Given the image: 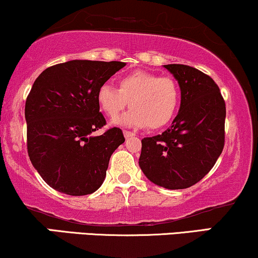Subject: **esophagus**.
I'll return each mask as SVG.
<instances>
[{
    "mask_svg": "<svg viewBox=\"0 0 258 258\" xmlns=\"http://www.w3.org/2000/svg\"><path fill=\"white\" fill-rule=\"evenodd\" d=\"M123 134H124V138H125V139H129V138H132V136H134V135H135L134 133H133V132H129V130H124Z\"/></svg>",
    "mask_w": 258,
    "mask_h": 258,
    "instance_id": "34e87169",
    "label": "esophagus"
}]
</instances>
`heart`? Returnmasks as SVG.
Wrapping results in <instances>:
<instances>
[{
  "mask_svg": "<svg viewBox=\"0 0 258 258\" xmlns=\"http://www.w3.org/2000/svg\"><path fill=\"white\" fill-rule=\"evenodd\" d=\"M180 90L172 76L136 71L118 79V88L103 84L97 91L99 109L111 119L126 106L132 107L114 122L128 128L159 129L166 125L176 113Z\"/></svg>",
  "mask_w": 258,
  "mask_h": 258,
  "instance_id": "obj_1",
  "label": "heart"
}]
</instances>
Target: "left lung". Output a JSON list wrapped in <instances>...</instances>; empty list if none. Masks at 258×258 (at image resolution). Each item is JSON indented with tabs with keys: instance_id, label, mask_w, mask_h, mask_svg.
<instances>
[{
	"instance_id": "obj_1",
	"label": "left lung",
	"mask_w": 258,
	"mask_h": 258,
	"mask_svg": "<svg viewBox=\"0 0 258 258\" xmlns=\"http://www.w3.org/2000/svg\"><path fill=\"white\" fill-rule=\"evenodd\" d=\"M180 87V109L161 135L142 139L139 165L166 189H186L202 179L225 145L226 105L209 75L185 64L164 66Z\"/></svg>"
}]
</instances>
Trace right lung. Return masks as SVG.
<instances>
[{"label": "right lung", "instance_id": "obj_1", "mask_svg": "<svg viewBox=\"0 0 258 258\" xmlns=\"http://www.w3.org/2000/svg\"><path fill=\"white\" fill-rule=\"evenodd\" d=\"M124 62L74 59L49 67L27 95V152L46 184L72 196L94 192L103 184L111 154L125 139L119 128L99 136L106 124L97 91Z\"/></svg>", "mask_w": 258, "mask_h": 258}]
</instances>
